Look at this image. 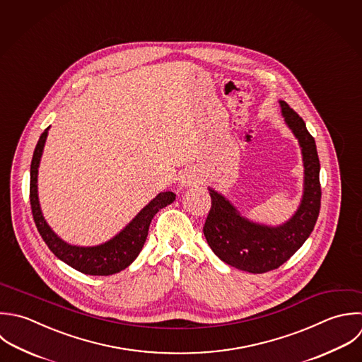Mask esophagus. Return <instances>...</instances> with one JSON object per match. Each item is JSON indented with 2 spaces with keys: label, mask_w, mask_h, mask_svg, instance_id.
Masks as SVG:
<instances>
[{
  "label": "esophagus",
  "mask_w": 362,
  "mask_h": 362,
  "mask_svg": "<svg viewBox=\"0 0 362 362\" xmlns=\"http://www.w3.org/2000/svg\"><path fill=\"white\" fill-rule=\"evenodd\" d=\"M202 182V176L194 170H187L180 176V186L182 187H190L196 186Z\"/></svg>",
  "instance_id": "obj_1"
}]
</instances>
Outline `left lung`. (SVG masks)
<instances>
[{
  "label": "left lung",
  "mask_w": 362,
  "mask_h": 362,
  "mask_svg": "<svg viewBox=\"0 0 362 362\" xmlns=\"http://www.w3.org/2000/svg\"><path fill=\"white\" fill-rule=\"evenodd\" d=\"M286 125L299 141L303 158V194L295 214L281 226L254 223L221 193L209 187L211 209L203 227L213 252L226 264L251 274H264L285 264L309 238L320 213V160L315 138L305 121L279 101Z\"/></svg>",
  "instance_id": "obj_1"
}]
</instances>
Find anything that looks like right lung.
I'll return each mask as SVG.
<instances>
[{
	"instance_id": "add662e5",
	"label": "right lung",
	"mask_w": 362,
	"mask_h": 362,
	"mask_svg": "<svg viewBox=\"0 0 362 362\" xmlns=\"http://www.w3.org/2000/svg\"><path fill=\"white\" fill-rule=\"evenodd\" d=\"M46 128L33 151L30 162V185H29V199L32 216L36 228L49 247V250L64 264L74 268L76 271L86 275L107 276L118 274L119 271L129 267L139 255L146 237L151 221L153 216L163 207L172 204L176 199L173 192H162L155 199H152L115 237L111 240L94 245V247H77L64 243L57 237L53 230L46 223L37 197V169L43 152V146L47 138Z\"/></svg>"
}]
</instances>
